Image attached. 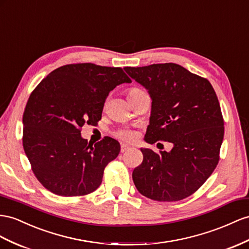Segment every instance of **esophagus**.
<instances>
[{
  "mask_svg": "<svg viewBox=\"0 0 249 249\" xmlns=\"http://www.w3.org/2000/svg\"><path fill=\"white\" fill-rule=\"evenodd\" d=\"M130 148V146H128L127 144H121V152H125Z\"/></svg>",
  "mask_w": 249,
  "mask_h": 249,
  "instance_id": "1",
  "label": "esophagus"
}]
</instances>
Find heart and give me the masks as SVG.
<instances>
[{
    "instance_id": "obj_1",
    "label": "heart",
    "mask_w": 249,
    "mask_h": 249,
    "mask_svg": "<svg viewBox=\"0 0 249 249\" xmlns=\"http://www.w3.org/2000/svg\"><path fill=\"white\" fill-rule=\"evenodd\" d=\"M140 91H143L142 89L140 88H137V87H133V88H130L129 91H128V94H133V93H137V92H140ZM116 136L123 140V141H126V142H131L133 141L137 138V133L135 130L132 129H128V128H124V129H120L116 132Z\"/></svg>"
}]
</instances>
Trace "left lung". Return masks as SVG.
<instances>
[{
	"mask_svg": "<svg viewBox=\"0 0 249 249\" xmlns=\"http://www.w3.org/2000/svg\"><path fill=\"white\" fill-rule=\"evenodd\" d=\"M124 69L152 99L145 141L174 144L169 152L141 148L143 161L132 171L133 183L151 200L185 199L205 183L220 160L224 120L214 89L207 79L175 63Z\"/></svg>",
	"mask_w": 249,
	"mask_h": 249,
	"instance_id": "obj_1",
	"label": "left lung"
}]
</instances>
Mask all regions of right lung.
I'll list each match as a JSON object with an SVG mask.
<instances>
[{
    "mask_svg": "<svg viewBox=\"0 0 249 249\" xmlns=\"http://www.w3.org/2000/svg\"><path fill=\"white\" fill-rule=\"evenodd\" d=\"M131 80L121 67L92 63L54 69L30 93L23 113V147L36 178L62 196L92 193L120 143L105 137L90 144L81 137L84 124L97 125L108 94Z\"/></svg>",
    "mask_w": 249,
    "mask_h": 249,
    "instance_id": "1",
    "label": "right lung"
}]
</instances>
